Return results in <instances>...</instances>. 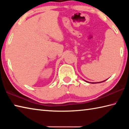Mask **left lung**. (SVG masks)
I'll use <instances>...</instances> for the list:
<instances>
[{"label": "left lung", "mask_w": 129, "mask_h": 129, "mask_svg": "<svg viewBox=\"0 0 129 129\" xmlns=\"http://www.w3.org/2000/svg\"><path fill=\"white\" fill-rule=\"evenodd\" d=\"M106 80H104V81H101V82H104V81H105ZM86 82H88V81H86ZM90 83H91V82H90ZM91 83H97V82H91ZM98 83H100V82H98Z\"/></svg>", "instance_id": "8db88e82"}]
</instances>
